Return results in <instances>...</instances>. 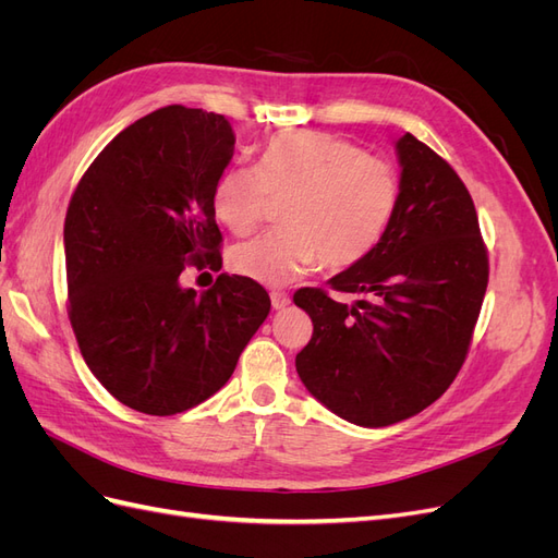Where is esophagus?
<instances>
[{
	"instance_id": "obj_1",
	"label": "esophagus",
	"mask_w": 558,
	"mask_h": 558,
	"mask_svg": "<svg viewBox=\"0 0 558 558\" xmlns=\"http://www.w3.org/2000/svg\"><path fill=\"white\" fill-rule=\"evenodd\" d=\"M269 300H272V307L275 310H286L291 305V295L289 293H281V291H275L272 295H269Z\"/></svg>"
}]
</instances>
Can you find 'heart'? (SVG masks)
<instances>
[{"label":"heart","instance_id":"obj_1","mask_svg":"<svg viewBox=\"0 0 558 558\" xmlns=\"http://www.w3.org/2000/svg\"><path fill=\"white\" fill-rule=\"evenodd\" d=\"M289 199L286 230L232 251L244 279L279 289L320 260L328 269L361 263L391 223L398 179L361 146L316 130H283L263 148L260 165H232L214 185V211L230 232L248 234L272 199Z\"/></svg>","mask_w":558,"mask_h":558}]
</instances>
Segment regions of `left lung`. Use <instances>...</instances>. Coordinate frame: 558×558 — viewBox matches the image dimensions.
<instances>
[{
	"instance_id": "obj_1",
	"label": "left lung",
	"mask_w": 558,
	"mask_h": 558,
	"mask_svg": "<svg viewBox=\"0 0 558 558\" xmlns=\"http://www.w3.org/2000/svg\"><path fill=\"white\" fill-rule=\"evenodd\" d=\"M398 205L379 244L320 289L293 300L314 324L295 356L307 391L349 424L381 428L426 410L465 361L488 283L475 205L463 181L404 132Z\"/></svg>"
}]
</instances>
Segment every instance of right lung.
<instances>
[{
	"label": "right lung",
	"instance_id": "obj_1",
	"mask_svg": "<svg viewBox=\"0 0 558 558\" xmlns=\"http://www.w3.org/2000/svg\"><path fill=\"white\" fill-rule=\"evenodd\" d=\"M228 118L172 105L128 125L78 181L64 218L70 320L83 361L128 408L170 416L226 386L269 314L260 283L221 275L195 293L185 263L221 269L214 185Z\"/></svg>",
	"mask_w": 558,
	"mask_h": 558
}]
</instances>
